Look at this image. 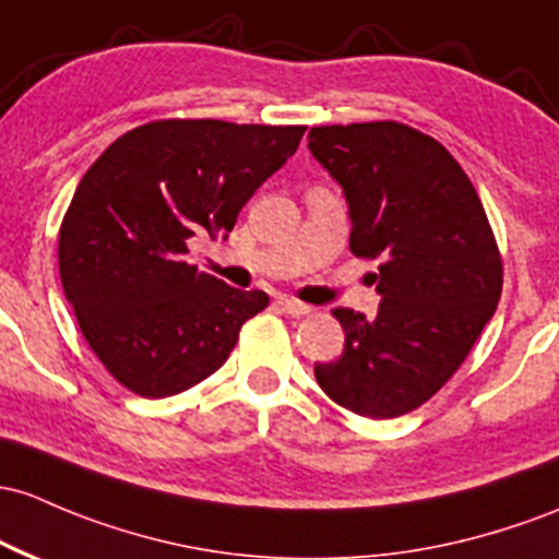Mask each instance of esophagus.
<instances>
[{"instance_id":"esophagus-1","label":"esophagus","mask_w":559,"mask_h":559,"mask_svg":"<svg viewBox=\"0 0 559 559\" xmlns=\"http://www.w3.org/2000/svg\"><path fill=\"white\" fill-rule=\"evenodd\" d=\"M278 305H281V310H284V312H289V316H294V318H302V316H308V312L312 310L310 305L299 302V299H292V297H281V299H278Z\"/></svg>"}]
</instances>
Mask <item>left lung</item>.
Wrapping results in <instances>:
<instances>
[{
	"label": "left lung",
	"instance_id": "obj_1",
	"mask_svg": "<svg viewBox=\"0 0 559 559\" xmlns=\"http://www.w3.org/2000/svg\"><path fill=\"white\" fill-rule=\"evenodd\" d=\"M308 148L345 190L349 251L379 260L373 318L336 308L345 349L316 364L342 408L392 419L456 373L493 318L504 267L475 186L429 134L397 121L312 127Z\"/></svg>",
	"mask_w": 559,
	"mask_h": 559
}]
</instances>
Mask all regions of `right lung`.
I'll return each instance as SVG.
<instances>
[{"label":"right lung","instance_id":"obj_1","mask_svg":"<svg viewBox=\"0 0 559 559\" xmlns=\"http://www.w3.org/2000/svg\"><path fill=\"white\" fill-rule=\"evenodd\" d=\"M308 127L164 119L100 153L73 193L58 265L79 329L134 395L169 397L212 377L238 331L265 310L188 265V238L225 236L254 190L297 151Z\"/></svg>","mask_w":559,"mask_h":559}]
</instances>
